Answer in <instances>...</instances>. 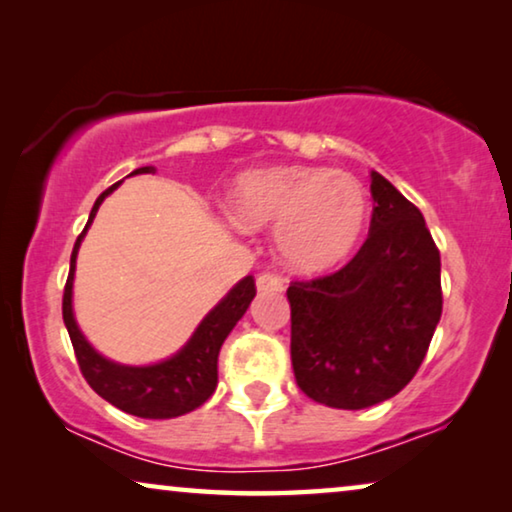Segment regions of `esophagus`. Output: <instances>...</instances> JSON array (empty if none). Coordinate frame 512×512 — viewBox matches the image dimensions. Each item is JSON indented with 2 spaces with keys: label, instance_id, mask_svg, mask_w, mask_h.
Masks as SVG:
<instances>
[{
  "label": "esophagus",
  "instance_id": "1",
  "mask_svg": "<svg viewBox=\"0 0 512 512\" xmlns=\"http://www.w3.org/2000/svg\"><path fill=\"white\" fill-rule=\"evenodd\" d=\"M257 290L259 292H283L285 283L276 273H259L257 276Z\"/></svg>",
  "mask_w": 512,
  "mask_h": 512
}]
</instances>
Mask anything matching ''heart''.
I'll list each match as a JSON object with an SVG mask.
<instances>
[{"mask_svg":"<svg viewBox=\"0 0 512 512\" xmlns=\"http://www.w3.org/2000/svg\"><path fill=\"white\" fill-rule=\"evenodd\" d=\"M227 206L243 229L273 225L278 257L301 273L343 262L369 222V197L362 183L327 167L243 171L229 187Z\"/></svg>","mask_w":512,"mask_h":512,"instance_id":"heart-1","label":"heart"}]
</instances>
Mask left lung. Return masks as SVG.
<instances>
[{"instance_id":"left-lung-1","label":"left lung","mask_w":512,"mask_h":512,"mask_svg":"<svg viewBox=\"0 0 512 512\" xmlns=\"http://www.w3.org/2000/svg\"><path fill=\"white\" fill-rule=\"evenodd\" d=\"M371 197L359 253L331 276L287 287L294 378L329 408L362 410L399 394L443 311L441 255L420 208L378 171Z\"/></svg>"}]
</instances>
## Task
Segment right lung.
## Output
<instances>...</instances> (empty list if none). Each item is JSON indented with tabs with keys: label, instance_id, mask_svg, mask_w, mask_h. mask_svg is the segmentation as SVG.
Wrapping results in <instances>:
<instances>
[{
	"label": "right lung",
	"instance_id": "1",
	"mask_svg": "<svg viewBox=\"0 0 512 512\" xmlns=\"http://www.w3.org/2000/svg\"><path fill=\"white\" fill-rule=\"evenodd\" d=\"M136 174H155V167L134 169L129 176ZM122 183V181H120ZM120 183L111 185L109 190L102 192L92 206L88 225L76 239L74 253H71L69 278L64 285L62 297V318L64 327L69 331L71 345H74L78 366L88 380V385L99 397L106 399L111 406L125 410L129 415L146 417V420H169L190 413L199 408L218 385V355L222 343L229 336V331L236 327V322L248 311L250 301L255 299V280L253 276L241 278L211 311L199 322L187 343L174 355L162 359V362L146 364V366H129L113 362L104 357L102 352L92 348V343L83 336L74 315V273H76V257L81 248L83 236L95 220V215L102 206V201L118 187Z\"/></svg>",
	"mask_w": 512,
	"mask_h": 512
}]
</instances>
